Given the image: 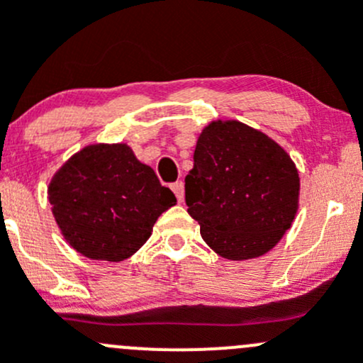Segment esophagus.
<instances>
[{
    "label": "esophagus",
    "mask_w": 363,
    "mask_h": 363,
    "mask_svg": "<svg viewBox=\"0 0 363 363\" xmlns=\"http://www.w3.org/2000/svg\"><path fill=\"white\" fill-rule=\"evenodd\" d=\"M172 191L175 193V196H177L179 202H182V200H184V184H182L181 181H177L172 184Z\"/></svg>",
    "instance_id": "34e87169"
}]
</instances>
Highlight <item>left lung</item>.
<instances>
[{"mask_svg":"<svg viewBox=\"0 0 363 363\" xmlns=\"http://www.w3.org/2000/svg\"><path fill=\"white\" fill-rule=\"evenodd\" d=\"M298 200L295 161L274 138L235 119L203 128L186 203L212 251L233 262L263 256L291 228Z\"/></svg>","mask_w":363,"mask_h":363,"instance_id":"left-lung-1","label":"left lung"}]
</instances>
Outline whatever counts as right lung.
I'll use <instances>...</instances> for the list:
<instances>
[{
  "mask_svg": "<svg viewBox=\"0 0 363 363\" xmlns=\"http://www.w3.org/2000/svg\"><path fill=\"white\" fill-rule=\"evenodd\" d=\"M61 235L89 259L123 262L177 203L128 144H89L61 164L47 188Z\"/></svg>",
  "mask_w": 363,
  "mask_h": 363,
  "instance_id": "add662e5",
  "label": "right lung"
}]
</instances>
